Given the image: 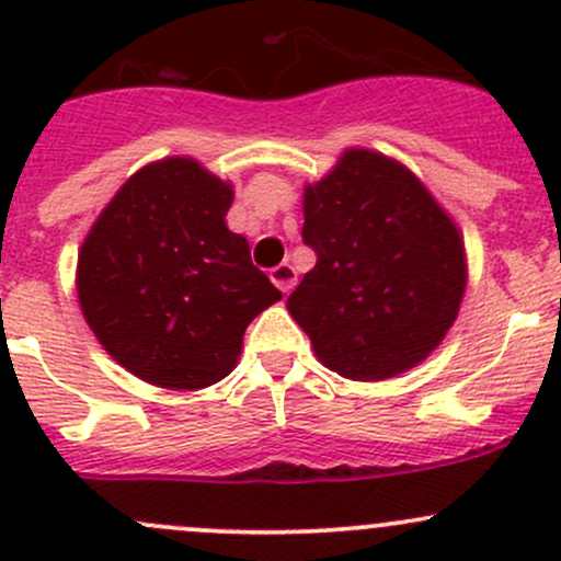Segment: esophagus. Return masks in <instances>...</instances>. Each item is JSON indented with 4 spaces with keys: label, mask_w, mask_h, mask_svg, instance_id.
Here are the masks:
<instances>
[{
    "label": "esophagus",
    "mask_w": 561,
    "mask_h": 561,
    "mask_svg": "<svg viewBox=\"0 0 561 561\" xmlns=\"http://www.w3.org/2000/svg\"><path fill=\"white\" fill-rule=\"evenodd\" d=\"M296 268H293L290 263H282V265H276V268H271V282H274L276 287H279L282 293H290L293 287H296Z\"/></svg>",
    "instance_id": "1"
}]
</instances>
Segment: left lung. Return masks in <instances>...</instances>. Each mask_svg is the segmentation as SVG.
Instances as JSON below:
<instances>
[{"instance_id":"left-lung-1","label":"left lung","mask_w":561,"mask_h":561,"mask_svg":"<svg viewBox=\"0 0 561 561\" xmlns=\"http://www.w3.org/2000/svg\"><path fill=\"white\" fill-rule=\"evenodd\" d=\"M304 241L317 263L287 298L314 355L358 382L390 380L426 360L467 290L461 230L410 168L344 149L304 186Z\"/></svg>"}]
</instances>
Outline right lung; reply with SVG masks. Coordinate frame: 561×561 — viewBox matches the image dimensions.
<instances>
[{
  "label": "right lung",
  "instance_id": "add662e5",
  "mask_svg": "<svg viewBox=\"0 0 561 561\" xmlns=\"http://www.w3.org/2000/svg\"><path fill=\"white\" fill-rule=\"evenodd\" d=\"M230 203V181L165 157L129 175L83 239V320L138 380L214 386L239 364L249 322L282 298L225 222Z\"/></svg>",
  "mask_w": 561,
  "mask_h": 561
}]
</instances>
